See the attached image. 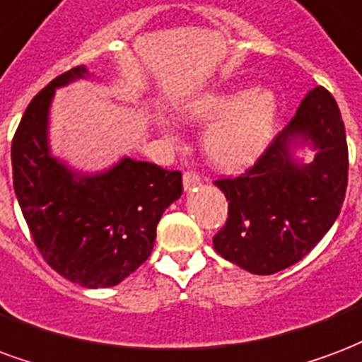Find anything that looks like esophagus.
Segmentation results:
<instances>
[{"mask_svg":"<svg viewBox=\"0 0 362 362\" xmlns=\"http://www.w3.org/2000/svg\"><path fill=\"white\" fill-rule=\"evenodd\" d=\"M199 184H202V176L195 173V170L184 173V189H192L195 186H199Z\"/></svg>","mask_w":362,"mask_h":362,"instance_id":"34e87169","label":"esophagus"}]
</instances>
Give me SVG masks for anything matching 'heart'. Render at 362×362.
Here are the masks:
<instances>
[{
  "mask_svg": "<svg viewBox=\"0 0 362 362\" xmlns=\"http://www.w3.org/2000/svg\"><path fill=\"white\" fill-rule=\"evenodd\" d=\"M194 120L209 122L203 149L216 167L235 170L263 151L276 119V98L267 88L218 90L194 99L188 107Z\"/></svg>",
  "mask_w": 362,
  "mask_h": 362,
  "instance_id": "b5f03b06",
  "label": "heart"
}]
</instances>
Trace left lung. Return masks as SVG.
Instances as JSON below:
<instances>
[{
	"label": "left lung",
	"instance_id": "8db88e82",
	"mask_svg": "<svg viewBox=\"0 0 362 362\" xmlns=\"http://www.w3.org/2000/svg\"><path fill=\"white\" fill-rule=\"evenodd\" d=\"M303 135L319 149L297 165L287 147ZM349 153L338 103L326 88L307 93L288 127L235 178H216L228 218L213 247L253 274H274L301 261L338 218L347 189Z\"/></svg>",
	"mask_w": 362,
	"mask_h": 362
}]
</instances>
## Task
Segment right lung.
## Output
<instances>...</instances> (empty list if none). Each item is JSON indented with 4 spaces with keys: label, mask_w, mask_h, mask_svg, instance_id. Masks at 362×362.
I'll return each mask as SVG.
<instances>
[{
    "label": "right lung",
    "mask_w": 362,
    "mask_h": 362,
    "mask_svg": "<svg viewBox=\"0 0 362 362\" xmlns=\"http://www.w3.org/2000/svg\"><path fill=\"white\" fill-rule=\"evenodd\" d=\"M86 72L72 66L28 103L11 144L13 188L45 263L84 288H109L151 255L160 216L182 194V173L122 159L76 178L53 159L45 138L53 92Z\"/></svg>",
    "instance_id": "obj_1"
}]
</instances>
